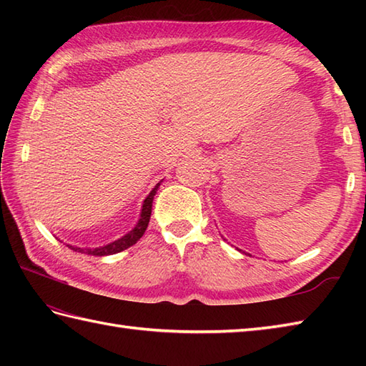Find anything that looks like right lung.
I'll return each mask as SVG.
<instances>
[{"label":"right lung","mask_w":366,"mask_h":366,"mask_svg":"<svg viewBox=\"0 0 366 366\" xmlns=\"http://www.w3.org/2000/svg\"><path fill=\"white\" fill-rule=\"evenodd\" d=\"M163 182V179L159 182L155 184V187L151 190L149 195L146 197V199L143 201V207H142V212H139V219L137 222V224L134 228H132L127 234H124L122 237H119L118 240H113V242L102 245V247H96V248H81V247H75V245H69V248H72L74 252H79V253H84V254H92V256H107V254H114V253H119L122 250H126V248L132 247L134 244H137L142 236L144 234V231L147 228V224H149V219H151V212H152V201L155 193H157L160 184Z\"/></svg>","instance_id":"right-lung-1"}]
</instances>
